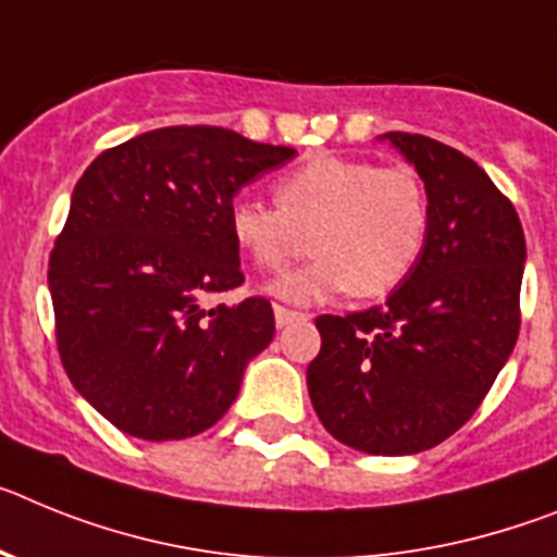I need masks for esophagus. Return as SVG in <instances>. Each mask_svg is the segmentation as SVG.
Returning a JSON list of instances; mask_svg holds the SVG:
<instances>
[{
	"label": "esophagus",
	"mask_w": 557,
	"mask_h": 557,
	"mask_svg": "<svg viewBox=\"0 0 557 557\" xmlns=\"http://www.w3.org/2000/svg\"><path fill=\"white\" fill-rule=\"evenodd\" d=\"M306 313H297V311H288V308L283 306H274V322H277V327L283 331V327L294 325V322H306Z\"/></svg>",
	"instance_id": "34e87169"
}]
</instances>
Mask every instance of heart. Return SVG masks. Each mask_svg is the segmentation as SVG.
Returning a JSON list of instances; mask_svg holds the SVG:
<instances>
[{
    "mask_svg": "<svg viewBox=\"0 0 557 557\" xmlns=\"http://www.w3.org/2000/svg\"><path fill=\"white\" fill-rule=\"evenodd\" d=\"M269 207L240 196L230 205V235L260 272H283L308 249L313 260L272 285L292 306L342 294L375 299L414 272L429 240V198L406 164L313 157L274 182Z\"/></svg>",
    "mask_w": 557,
    "mask_h": 557,
    "instance_id": "1",
    "label": "heart"
}]
</instances>
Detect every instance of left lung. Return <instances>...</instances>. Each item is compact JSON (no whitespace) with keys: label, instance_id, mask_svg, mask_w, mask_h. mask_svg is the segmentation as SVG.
<instances>
[{"label":"left lung","instance_id":"1","mask_svg":"<svg viewBox=\"0 0 557 557\" xmlns=\"http://www.w3.org/2000/svg\"><path fill=\"white\" fill-rule=\"evenodd\" d=\"M423 178L429 240L384 306L317 319L308 395L327 432L364 454L434 448L466 423L519 338L524 230L491 176L423 134H381Z\"/></svg>","mask_w":557,"mask_h":557}]
</instances>
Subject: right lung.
<instances>
[{
	"mask_svg": "<svg viewBox=\"0 0 557 557\" xmlns=\"http://www.w3.org/2000/svg\"><path fill=\"white\" fill-rule=\"evenodd\" d=\"M294 157L230 128L171 125L86 168L47 280L66 375L120 432L185 440L235 404L274 313L263 297L210 306L244 283L230 205Z\"/></svg>",
	"mask_w": 557,
	"mask_h": 557,
	"instance_id": "1",
	"label": "right lung"
}]
</instances>
